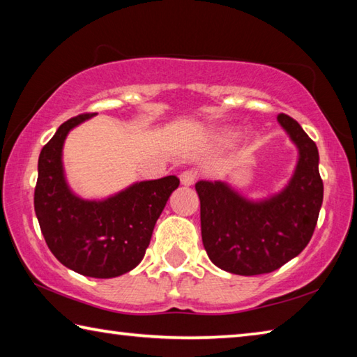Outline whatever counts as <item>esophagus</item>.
I'll return each instance as SVG.
<instances>
[{"instance_id": "34e87169", "label": "esophagus", "mask_w": 357, "mask_h": 357, "mask_svg": "<svg viewBox=\"0 0 357 357\" xmlns=\"http://www.w3.org/2000/svg\"><path fill=\"white\" fill-rule=\"evenodd\" d=\"M179 179H181V184L189 187V185H193V183H195L197 174L190 172V170H187V172H183L179 174Z\"/></svg>"}]
</instances>
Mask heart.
Returning a JSON list of instances; mask_svg holds the SVG:
<instances>
[{
    "label": "heart",
    "mask_w": 357,
    "mask_h": 357,
    "mask_svg": "<svg viewBox=\"0 0 357 357\" xmlns=\"http://www.w3.org/2000/svg\"><path fill=\"white\" fill-rule=\"evenodd\" d=\"M236 135L238 134L233 129H219L214 132V140L219 143H229L236 138Z\"/></svg>",
    "instance_id": "b5f03b06"
}]
</instances>
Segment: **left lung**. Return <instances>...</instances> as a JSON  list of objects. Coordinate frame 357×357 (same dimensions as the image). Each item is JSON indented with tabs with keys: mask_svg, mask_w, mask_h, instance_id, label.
I'll list each match as a JSON object with an SVG mask.
<instances>
[{
	"mask_svg": "<svg viewBox=\"0 0 357 357\" xmlns=\"http://www.w3.org/2000/svg\"><path fill=\"white\" fill-rule=\"evenodd\" d=\"M277 121L298 148L293 176L280 192L249 200L222 181H198L202 239L217 268L238 275L268 274L305 249L323 203L318 148L298 121Z\"/></svg>",
	"mask_w": 357,
	"mask_h": 357,
	"instance_id": "left-lung-1",
	"label": "left lung"
}]
</instances>
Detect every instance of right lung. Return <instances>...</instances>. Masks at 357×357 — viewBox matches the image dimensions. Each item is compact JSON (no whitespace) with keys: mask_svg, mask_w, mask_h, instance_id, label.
<instances>
[{"mask_svg":"<svg viewBox=\"0 0 357 357\" xmlns=\"http://www.w3.org/2000/svg\"><path fill=\"white\" fill-rule=\"evenodd\" d=\"M93 116L84 113L66 121L42 148L34 211L48 249L59 263L82 275L112 279L140 264L179 179L140 181L98 202L75 195L66 181L63 146L69 132Z\"/></svg>","mask_w":357,"mask_h":357,"instance_id":"1","label":"right lung"}]
</instances>
